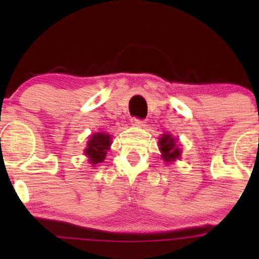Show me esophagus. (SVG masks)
Wrapping results in <instances>:
<instances>
[{"mask_svg": "<svg viewBox=\"0 0 259 259\" xmlns=\"http://www.w3.org/2000/svg\"><path fill=\"white\" fill-rule=\"evenodd\" d=\"M132 122L133 125H135V126H139V127L145 126V120L139 119V117H134V119H132Z\"/></svg>", "mask_w": 259, "mask_h": 259, "instance_id": "34e87169", "label": "esophagus"}]
</instances>
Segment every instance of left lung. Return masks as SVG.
<instances>
[{
	"instance_id": "left-lung-1",
	"label": "left lung",
	"mask_w": 259,
	"mask_h": 259,
	"mask_svg": "<svg viewBox=\"0 0 259 259\" xmlns=\"http://www.w3.org/2000/svg\"><path fill=\"white\" fill-rule=\"evenodd\" d=\"M159 146H160L161 158L165 161H173L174 159L179 158V148L176 146V142H174V139L169 134L163 135L159 139Z\"/></svg>"
}]
</instances>
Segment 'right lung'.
Masks as SVG:
<instances>
[{
	"label": "right lung",
	"instance_id": "obj_1",
	"mask_svg": "<svg viewBox=\"0 0 259 259\" xmlns=\"http://www.w3.org/2000/svg\"><path fill=\"white\" fill-rule=\"evenodd\" d=\"M111 139L110 135L105 133H96L88 142V148L85 149V155L89 158L93 165L103 163L105 160L106 153L110 148Z\"/></svg>",
	"mask_w": 259,
	"mask_h": 259
}]
</instances>
